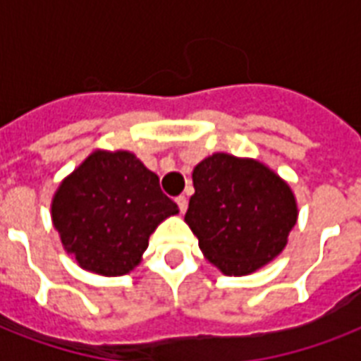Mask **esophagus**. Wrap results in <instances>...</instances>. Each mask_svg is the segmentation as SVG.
<instances>
[{
    "instance_id": "obj_1",
    "label": "esophagus",
    "mask_w": 361,
    "mask_h": 361,
    "mask_svg": "<svg viewBox=\"0 0 361 361\" xmlns=\"http://www.w3.org/2000/svg\"><path fill=\"white\" fill-rule=\"evenodd\" d=\"M176 204H178V208H180V212L183 214L187 209V197L185 195H180V197H176Z\"/></svg>"
}]
</instances>
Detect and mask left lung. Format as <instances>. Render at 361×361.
Returning a JSON list of instances; mask_svg holds the SVG:
<instances>
[{"label":"left lung","instance_id":"obj_1","mask_svg":"<svg viewBox=\"0 0 361 361\" xmlns=\"http://www.w3.org/2000/svg\"><path fill=\"white\" fill-rule=\"evenodd\" d=\"M185 223L225 275H249L274 260L296 225L294 192L255 159L214 153L192 170Z\"/></svg>","mask_w":361,"mask_h":361}]
</instances>
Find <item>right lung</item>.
I'll return each instance as SVG.
<instances>
[{"instance_id":"obj_1","label":"right lung","mask_w":361,"mask_h":361,"mask_svg":"<svg viewBox=\"0 0 361 361\" xmlns=\"http://www.w3.org/2000/svg\"><path fill=\"white\" fill-rule=\"evenodd\" d=\"M178 206L130 152H93L52 198V223L82 269L116 277L142 260L159 223Z\"/></svg>"}]
</instances>
